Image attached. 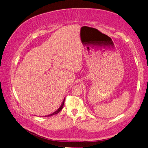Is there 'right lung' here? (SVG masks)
<instances>
[{"label": "right lung", "instance_id": "right-lung-1", "mask_svg": "<svg viewBox=\"0 0 148 148\" xmlns=\"http://www.w3.org/2000/svg\"><path fill=\"white\" fill-rule=\"evenodd\" d=\"M64 100H65V98L63 99V103H62V104H61V106H60V107L57 109V110L56 111H55L54 112H53L52 114H49V115H47V116H45V117H50V116H53V115H55V114H58L62 109H63V105H64Z\"/></svg>", "mask_w": 148, "mask_h": 148}]
</instances>
